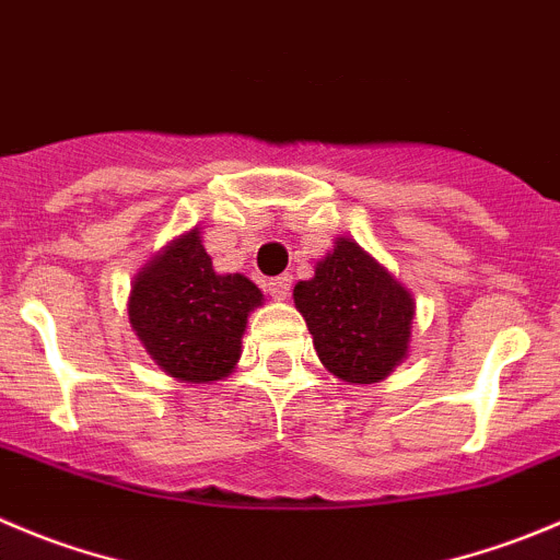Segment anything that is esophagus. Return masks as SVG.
Segmentation results:
<instances>
[{
    "mask_svg": "<svg viewBox=\"0 0 560 560\" xmlns=\"http://www.w3.org/2000/svg\"><path fill=\"white\" fill-rule=\"evenodd\" d=\"M291 283H294V277L291 275H280V277H271L269 283V294L271 300H285L291 294Z\"/></svg>",
    "mask_w": 560,
    "mask_h": 560,
    "instance_id": "esophagus-1",
    "label": "esophagus"
}]
</instances>
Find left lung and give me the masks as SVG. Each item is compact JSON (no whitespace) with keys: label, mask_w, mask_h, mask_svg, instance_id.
Here are the masks:
<instances>
[{"label":"left lung","mask_w":560,"mask_h":560,"mask_svg":"<svg viewBox=\"0 0 560 560\" xmlns=\"http://www.w3.org/2000/svg\"><path fill=\"white\" fill-rule=\"evenodd\" d=\"M318 360L351 385L380 382L407 357L412 294L357 242L338 238L316 275L294 289Z\"/></svg>","instance_id":"left-lung-1"}]
</instances>
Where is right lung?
<instances>
[{
    "label": "right lung",
    "mask_w": 560,
    "mask_h": 560,
    "mask_svg": "<svg viewBox=\"0 0 560 560\" xmlns=\"http://www.w3.org/2000/svg\"><path fill=\"white\" fill-rule=\"evenodd\" d=\"M260 300L244 275H217L200 231H191L137 275L129 322L170 376L200 385L231 374L247 316Z\"/></svg>",
    "instance_id": "right-lung-1"
}]
</instances>
